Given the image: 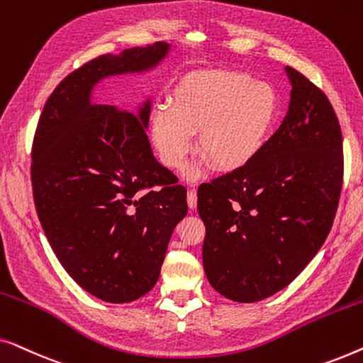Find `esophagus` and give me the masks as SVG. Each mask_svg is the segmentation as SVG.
Instances as JSON below:
<instances>
[{"label": "esophagus", "mask_w": 363, "mask_h": 363, "mask_svg": "<svg viewBox=\"0 0 363 363\" xmlns=\"http://www.w3.org/2000/svg\"><path fill=\"white\" fill-rule=\"evenodd\" d=\"M188 206L191 208V210H195L196 208V203H198V196H196V191L195 190H188Z\"/></svg>", "instance_id": "1"}]
</instances>
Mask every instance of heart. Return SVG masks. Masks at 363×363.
<instances>
[{
    "label": "heart",
    "instance_id": "1",
    "mask_svg": "<svg viewBox=\"0 0 363 363\" xmlns=\"http://www.w3.org/2000/svg\"><path fill=\"white\" fill-rule=\"evenodd\" d=\"M279 96L271 84L245 72L200 71L177 84L170 107L152 116L150 135L168 168L186 163L198 134V150L213 167L233 172L245 167L264 148L279 118ZM201 167L188 170L196 178Z\"/></svg>",
    "mask_w": 363,
    "mask_h": 363
}]
</instances>
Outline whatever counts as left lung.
I'll return each instance as SVG.
<instances>
[{
    "label": "left lung",
    "mask_w": 363,
    "mask_h": 363,
    "mask_svg": "<svg viewBox=\"0 0 363 363\" xmlns=\"http://www.w3.org/2000/svg\"><path fill=\"white\" fill-rule=\"evenodd\" d=\"M284 121L247 165L203 183V267L235 302H257L289 286L317 255L339 205L344 152L332 104L309 79L286 67Z\"/></svg>",
    "instance_id": "obj_1"
}]
</instances>
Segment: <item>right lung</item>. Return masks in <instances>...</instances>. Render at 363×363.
I'll return each mask as SVG.
<instances>
[{"label":"right lung","mask_w":363,"mask_h":363,"mask_svg":"<svg viewBox=\"0 0 363 363\" xmlns=\"http://www.w3.org/2000/svg\"><path fill=\"white\" fill-rule=\"evenodd\" d=\"M168 51L155 43L86 62L54 89L34 133L31 182L44 235L67 274L113 304L155 286L188 213L186 190L153 157L150 101L130 113L94 104L92 91L108 76L150 71Z\"/></svg>","instance_id":"1"}]
</instances>
